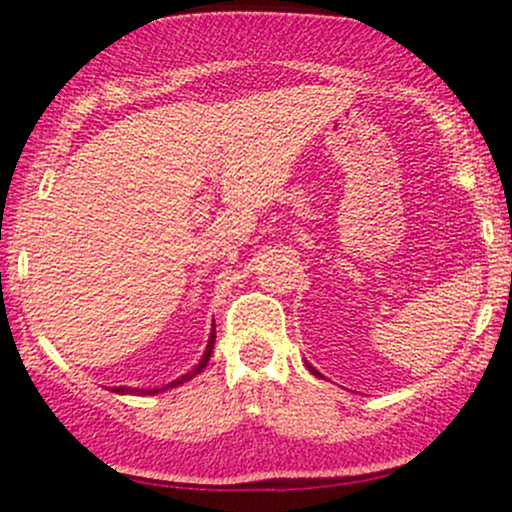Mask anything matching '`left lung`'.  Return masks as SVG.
Listing matches in <instances>:
<instances>
[{"label":"left lung","mask_w":512,"mask_h":512,"mask_svg":"<svg viewBox=\"0 0 512 512\" xmlns=\"http://www.w3.org/2000/svg\"><path fill=\"white\" fill-rule=\"evenodd\" d=\"M308 368H310V373H313V375H317V378H322V375H320V370H315L313 366H310V363H308Z\"/></svg>","instance_id":"obj_1"}]
</instances>
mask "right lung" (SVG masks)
I'll return each mask as SVG.
<instances>
[{
  "label": "right lung",
  "instance_id": "right-lung-1",
  "mask_svg": "<svg viewBox=\"0 0 512 512\" xmlns=\"http://www.w3.org/2000/svg\"><path fill=\"white\" fill-rule=\"evenodd\" d=\"M214 342H216V332L211 330L209 342H207V349H204V354H202V358H199L197 366L192 368V370H187V373H182L180 378L170 380L168 385H163V387H149V390H144V387H127V385H120V387H113V390H110V392H117V395H158V392H166V390H170V387H178V385H182V383H187V380H192L197 373H202V370L207 368V363H209V358H211V349H214Z\"/></svg>",
  "mask_w": 512,
  "mask_h": 512
}]
</instances>
